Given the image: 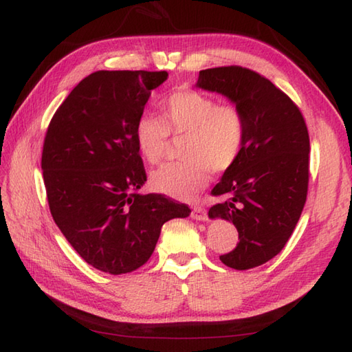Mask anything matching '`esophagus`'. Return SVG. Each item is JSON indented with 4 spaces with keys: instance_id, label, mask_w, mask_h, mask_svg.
<instances>
[{
    "instance_id": "esophagus-1",
    "label": "esophagus",
    "mask_w": 352,
    "mask_h": 352,
    "mask_svg": "<svg viewBox=\"0 0 352 352\" xmlns=\"http://www.w3.org/2000/svg\"><path fill=\"white\" fill-rule=\"evenodd\" d=\"M192 218L197 219V221H206L207 219V210H206L204 207H201V206L193 207Z\"/></svg>"
}]
</instances>
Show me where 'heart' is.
Masks as SVG:
<instances>
[{"label":"heart","instance_id":"heart-1","mask_svg":"<svg viewBox=\"0 0 352 352\" xmlns=\"http://www.w3.org/2000/svg\"><path fill=\"white\" fill-rule=\"evenodd\" d=\"M172 139L180 140L182 163L151 174L153 189L178 199H192L210 177L228 170L242 154L245 118L234 104H218L197 91L175 92L162 102L160 118L140 116L134 139L142 157L151 164L163 160Z\"/></svg>","mask_w":352,"mask_h":352}]
</instances>
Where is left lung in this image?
I'll return each instance as SVG.
<instances>
[{
  "instance_id": "left-lung-1",
  "label": "left lung",
  "mask_w": 352,
  "mask_h": 352,
  "mask_svg": "<svg viewBox=\"0 0 352 352\" xmlns=\"http://www.w3.org/2000/svg\"><path fill=\"white\" fill-rule=\"evenodd\" d=\"M197 86L227 96L245 118L242 154L212 190L226 199L208 210L239 233L237 246L221 261L245 271L274 258L300 219L309 189L307 125L296 104L256 71L204 69Z\"/></svg>"
}]
</instances>
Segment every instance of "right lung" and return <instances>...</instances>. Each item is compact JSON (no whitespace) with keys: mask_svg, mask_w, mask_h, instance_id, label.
I'll return each mask as SVG.
<instances>
[{"mask_svg":"<svg viewBox=\"0 0 352 352\" xmlns=\"http://www.w3.org/2000/svg\"><path fill=\"white\" fill-rule=\"evenodd\" d=\"M166 71H96L72 89L43 140L50 212L72 248L98 271L145 265L164 222L190 208L160 193L140 195L144 162L134 126Z\"/></svg>","mask_w":352,"mask_h":352,"instance_id":"obj_1","label":"right lung"}]
</instances>
